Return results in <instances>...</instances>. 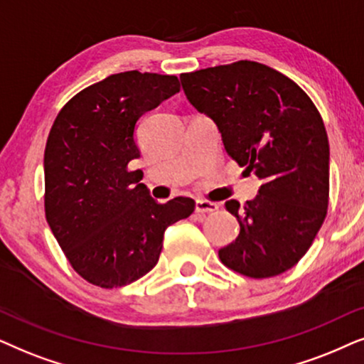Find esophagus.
I'll return each instance as SVG.
<instances>
[{"mask_svg":"<svg viewBox=\"0 0 364 364\" xmlns=\"http://www.w3.org/2000/svg\"><path fill=\"white\" fill-rule=\"evenodd\" d=\"M195 210L198 215H210V213H215L218 210V205L213 201H206V200H198Z\"/></svg>","mask_w":364,"mask_h":364,"instance_id":"34e87169","label":"esophagus"}]
</instances>
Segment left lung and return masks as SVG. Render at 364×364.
<instances>
[{
  "label": "left lung",
  "mask_w": 364,
  "mask_h": 364,
  "mask_svg": "<svg viewBox=\"0 0 364 364\" xmlns=\"http://www.w3.org/2000/svg\"><path fill=\"white\" fill-rule=\"evenodd\" d=\"M179 80L188 101L216 123L228 154L263 181L245 206L226 201L240 235L218 251L221 263L255 279L291 269L328 213L329 144L316 106L293 80L256 61Z\"/></svg>",
  "instance_id": "8db88e82"
}]
</instances>
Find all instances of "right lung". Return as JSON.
<instances>
[{"label": "right lung", "instance_id": "right-lung-1", "mask_svg": "<svg viewBox=\"0 0 364 364\" xmlns=\"http://www.w3.org/2000/svg\"><path fill=\"white\" fill-rule=\"evenodd\" d=\"M179 91L174 75L124 71L81 90L58 113L45 148V213L71 268L100 288L156 266L164 230L195 211L191 198L158 203L143 185L134 126Z\"/></svg>", "mask_w": 364, "mask_h": 364}]
</instances>
